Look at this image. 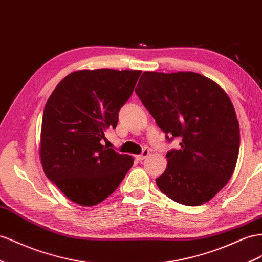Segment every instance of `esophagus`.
Segmentation results:
<instances>
[{"label": "esophagus", "mask_w": 262, "mask_h": 262, "mask_svg": "<svg viewBox=\"0 0 262 262\" xmlns=\"http://www.w3.org/2000/svg\"><path fill=\"white\" fill-rule=\"evenodd\" d=\"M148 154H150V150H148V148H144V150L142 151V153L137 155V159H138L139 161H142V160H144V159L147 157Z\"/></svg>", "instance_id": "obj_1"}]
</instances>
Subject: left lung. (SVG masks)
Instances as JSON below:
<instances>
[{
  "mask_svg": "<svg viewBox=\"0 0 262 262\" xmlns=\"http://www.w3.org/2000/svg\"><path fill=\"white\" fill-rule=\"evenodd\" d=\"M136 94L167 141L182 138L157 179L161 192L187 206L210 201L230 180L239 153V123L228 95L192 72H144Z\"/></svg>",
  "mask_w": 262,
  "mask_h": 262,
  "instance_id": "1",
  "label": "left lung"
}]
</instances>
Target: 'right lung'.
Here are the masks:
<instances>
[{
	"label": "right lung",
	"instance_id": "add662e5",
	"mask_svg": "<svg viewBox=\"0 0 262 262\" xmlns=\"http://www.w3.org/2000/svg\"><path fill=\"white\" fill-rule=\"evenodd\" d=\"M141 70H77L66 76L46 102L40 131V162L47 178L70 201L95 206L120 185L132 157L102 144L116 129Z\"/></svg>",
	"mask_w": 262,
	"mask_h": 262
}]
</instances>
